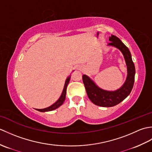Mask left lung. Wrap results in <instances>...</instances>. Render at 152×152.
Listing matches in <instances>:
<instances>
[{"instance_id":"1","label":"left lung","mask_w":152,"mask_h":152,"mask_svg":"<svg viewBox=\"0 0 152 152\" xmlns=\"http://www.w3.org/2000/svg\"><path fill=\"white\" fill-rule=\"evenodd\" d=\"M109 40L110 42L108 45L118 48L125 58L127 67V77L124 86L115 91H105L96 86L88 76L84 74L82 76L83 83L89 99L95 104L103 107H112L124 101L130 94L133 88L135 75L134 64L128 48L114 35L110 37Z\"/></svg>"}]
</instances>
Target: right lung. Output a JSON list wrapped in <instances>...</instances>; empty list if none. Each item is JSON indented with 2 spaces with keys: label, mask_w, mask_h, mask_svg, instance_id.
Masks as SVG:
<instances>
[{
  "label": "right lung",
  "mask_w": 152,
  "mask_h": 152,
  "mask_svg": "<svg viewBox=\"0 0 152 152\" xmlns=\"http://www.w3.org/2000/svg\"><path fill=\"white\" fill-rule=\"evenodd\" d=\"M70 78V75L69 77H68L67 79L66 80V82H65V83H64V89H63V91L62 94H61L60 98L58 99V101L56 103H54L53 104H52L51 106H49V107L46 108H44V109H36L37 110L42 112H49V111L53 110L57 108L58 107H59L61 105H62L64 101V100H65L66 93V88H67L68 84H69V83Z\"/></svg>",
  "instance_id": "obj_1"
}]
</instances>
